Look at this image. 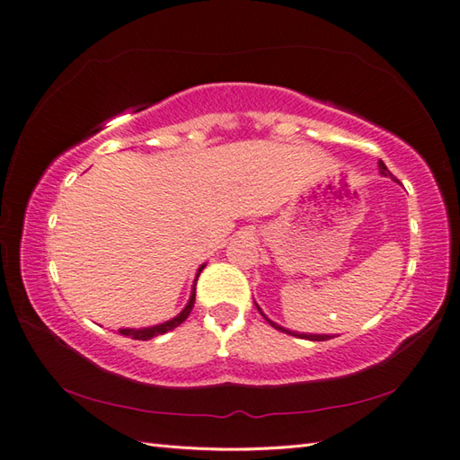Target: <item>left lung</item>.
<instances>
[{"instance_id": "1", "label": "left lung", "mask_w": 460, "mask_h": 460, "mask_svg": "<svg viewBox=\"0 0 460 460\" xmlns=\"http://www.w3.org/2000/svg\"><path fill=\"white\" fill-rule=\"evenodd\" d=\"M378 172H380V174H383V176H386V178H388V176L393 178V174H391V172H388V168L385 166V162H383V160H378ZM254 305H256V302H254ZM256 308H258L260 314H262V316L266 318V323L270 324V326H274L276 331H282V332L290 334V336H296V338H306V341H328V338H334L332 334H308V332H296V331H288V328H284V326H280V324L272 323V320L264 314L262 308H260L258 305H256Z\"/></svg>"}]
</instances>
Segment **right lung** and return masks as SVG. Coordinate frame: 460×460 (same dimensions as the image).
<instances>
[{"label": "right lung", "instance_id": "right-lung-1", "mask_svg": "<svg viewBox=\"0 0 460 460\" xmlns=\"http://www.w3.org/2000/svg\"><path fill=\"white\" fill-rule=\"evenodd\" d=\"M204 266H206V264H202L200 268H198L196 279H194V284H192V292H190V298H188V305H186L184 308H181L180 314H176L174 318L166 320V323H162V324L144 326V328H119V334L132 336V338H136V341H150V338H154V336H160V334H166V332H170V331H174L176 326H180L181 323H184V320L190 316V312H192V308H194V300H196V282H198V276H200V272L204 270Z\"/></svg>", "mask_w": 460, "mask_h": 460}]
</instances>
